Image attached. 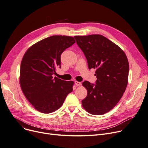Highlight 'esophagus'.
<instances>
[{
  "label": "esophagus",
  "mask_w": 148,
  "mask_h": 148,
  "mask_svg": "<svg viewBox=\"0 0 148 148\" xmlns=\"http://www.w3.org/2000/svg\"><path fill=\"white\" fill-rule=\"evenodd\" d=\"M75 85H76L77 86H80L82 83H81V82H78L75 81Z\"/></svg>",
  "instance_id": "esophagus-1"
}]
</instances>
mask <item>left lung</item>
I'll use <instances>...</instances> for the list:
<instances>
[{"label": "left lung", "mask_w": 148, "mask_h": 148, "mask_svg": "<svg viewBox=\"0 0 148 148\" xmlns=\"http://www.w3.org/2000/svg\"><path fill=\"white\" fill-rule=\"evenodd\" d=\"M87 61L88 69L96 68L95 84L87 81V90L82 101L84 110L92 115L111 111L121 99L128 83L129 64L122 49L99 34L74 36Z\"/></svg>", "instance_id": "left-lung-1"}]
</instances>
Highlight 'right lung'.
<instances>
[{
	"label": "right lung",
	"instance_id": "right-lung-1",
	"mask_svg": "<svg viewBox=\"0 0 148 148\" xmlns=\"http://www.w3.org/2000/svg\"><path fill=\"white\" fill-rule=\"evenodd\" d=\"M75 42L73 37L52 36L29 47L20 67L19 82L25 96L38 111L49 114L59 109L73 91L74 82L53 77L61 68V55Z\"/></svg>",
	"mask_w": 148,
	"mask_h": 148
}]
</instances>
